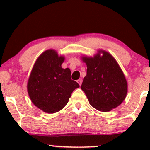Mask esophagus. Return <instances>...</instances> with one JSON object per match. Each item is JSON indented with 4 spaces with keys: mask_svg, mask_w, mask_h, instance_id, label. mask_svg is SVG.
Instances as JSON below:
<instances>
[{
    "mask_svg": "<svg viewBox=\"0 0 150 150\" xmlns=\"http://www.w3.org/2000/svg\"><path fill=\"white\" fill-rule=\"evenodd\" d=\"M77 83L79 84V85L81 86V85H82V79L80 78V79H79V80H77Z\"/></svg>",
    "mask_w": 150,
    "mask_h": 150,
    "instance_id": "obj_1",
    "label": "esophagus"
}]
</instances>
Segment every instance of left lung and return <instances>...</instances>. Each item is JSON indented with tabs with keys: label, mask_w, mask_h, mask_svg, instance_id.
I'll return each instance as SVG.
<instances>
[{
	"label": "left lung",
	"mask_w": 150,
	"mask_h": 150,
	"mask_svg": "<svg viewBox=\"0 0 150 150\" xmlns=\"http://www.w3.org/2000/svg\"><path fill=\"white\" fill-rule=\"evenodd\" d=\"M82 61L87 69L81 89L91 106L103 112L119 106L126 97L128 84L115 58L106 51L99 50L93 58L82 57Z\"/></svg>",
	"instance_id": "1"
}]
</instances>
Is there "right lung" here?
<instances>
[{"label":"right lung","instance_id":"1","mask_svg":"<svg viewBox=\"0 0 150 150\" xmlns=\"http://www.w3.org/2000/svg\"><path fill=\"white\" fill-rule=\"evenodd\" d=\"M63 56L56 51L47 50L34 63L27 83L31 101L44 112L59 111L68 104L72 92L80 85L71 80L69 68H63Z\"/></svg>","mask_w":150,"mask_h":150}]
</instances>
